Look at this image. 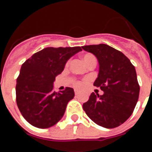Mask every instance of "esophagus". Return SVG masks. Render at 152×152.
Returning a JSON list of instances; mask_svg holds the SVG:
<instances>
[{
  "label": "esophagus",
  "instance_id": "34e87169",
  "mask_svg": "<svg viewBox=\"0 0 152 152\" xmlns=\"http://www.w3.org/2000/svg\"><path fill=\"white\" fill-rule=\"evenodd\" d=\"M78 94H79V91H78L77 89H75V94H76V95H78Z\"/></svg>",
  "mask_w": 152,
  "mask_h": 152
}]
</instances>
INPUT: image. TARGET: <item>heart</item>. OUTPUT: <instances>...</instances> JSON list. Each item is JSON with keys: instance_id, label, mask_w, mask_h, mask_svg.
Instances as JSON below:
<instances>
[{"instance_id": "heart-1", "label": "heart", "mask_w": 152, "mask_h": 152, "mask_svg": "<svg viewBox=\"0 0 152 152\" xmlns=\"http://www.w3.org/2000/svg\"><path fill=\"white\" fill-rule=\"evenodd\" d=\"M94 58H95V57L94 56L93 54H90V53H87V54H85L84 57H83V59H84V62L86 63V64H88V63L93 60ZM69 66V62H67L66 63V66ZM70 82L71 84L74 87H76V88H78V89H80V88H82L83 86L86 85V83L87 82V80H76L75 78H72V79L70 80Z\"/></svg>"}]
</instances>
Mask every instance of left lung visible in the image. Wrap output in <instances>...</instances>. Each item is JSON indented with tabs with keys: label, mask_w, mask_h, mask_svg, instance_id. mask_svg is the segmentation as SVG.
Masks as SVG:
<instances>
[{
	"label": "left lung",
	"mask_w": 152,
	"mask_h": 152,
	"mask_svg": "<svg viewBox=\"0 0 152 152\" xmlns=\"http://www.w3.org/2000/svg\"><path fill=\"white\" fill-rule=\"evenodd\" d=\"M82 49L99 60V73L94 86L104 92L102 95L92 93L83 109L100 126L117 127L127 121L137 104L140 87L135 67L124 53L105 44Z\"/></svg>",
	"instance_id": "obj_1"
}]
</instances>
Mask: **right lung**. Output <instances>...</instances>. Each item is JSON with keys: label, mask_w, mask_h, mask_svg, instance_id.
I'll use <instances>...</instances> for the list:
<instances>
[{"label": "right lung", "mask_w": 152, "mask_h": 152, "mask_svg": "<svg viewBox=\"0 0 152 152\" xmlns=\"http://www.w3.org/2000/svg\"><path fill=\"white\" fill-rule=\"evenodd\" d=\"M81 48L47 47L23 63L16 84V102L29 124L47 129L62 119L66 105L75 96L72 88L53 91L55 77L64 69L66 61Z\"/></svg>", "instance_id": "1"}]
</instances>
